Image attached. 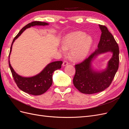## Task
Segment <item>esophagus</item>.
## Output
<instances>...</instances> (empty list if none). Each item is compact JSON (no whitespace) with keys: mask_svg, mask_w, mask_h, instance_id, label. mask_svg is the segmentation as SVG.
Segmentation results:
<instances>
[{"mask_svg":"<svg viewBox=\"0 0 129 129\" xmlns=\"http://www.w3.org/2000/svg\"><path fill=\"white\" fill-rule=\"evenodd\" d=\"M68 64H69V63H68V62L67 61H64L63 62V63H62V66H66L68 65Z\"/></svg>","mask_w":129,"mask_h":129,"instance_id":"esophagus-1","label":"esophagus"}]
</instances>
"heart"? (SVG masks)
<instances>
[{
	"label": "heart",
	"instance_id": "heart-1",
	"mask_svg": "<svg viewBox=\"0 0 129 129\" xmlns=\"http://www.w3.org/2000/svg\"><path fill=\"white\" fill-rule=\"evenodd\" d=\"M93 43L91 36L82 32L71 33L63 39V45L60 48V51L65 53L66 49H71L70 54L75 60H81L87 56Z\"/></svg>",
	"mask_w": 129,
	"mask_h": 129
}]
</instances>
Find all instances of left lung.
<instances>
[{"label":"left lung","mask_w":129,"mask_h":129,"mask_svg":"<svg viewBox=\"0 0 129 129\" xmlns=\"http://www.w3.org/2000/svg\"><path fill=\"white\" fill-rule=\"evenodd\" d=\"M102 32L97 49L81 63L75 65V74L73 84L81 92L92 94L102 91L108 88L114 79L119 66V47L111 33L105 26L99 25ZM110 52L112 57L106 68L96 71L92 63L96 57L104 53Z\"/></svg>","instance_id":"left-lung-1"}]
</instances>
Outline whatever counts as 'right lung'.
Listing matches in <instances>:
<instances>
[{
    "mask_svg": "<svg viewBox=\"0 0 129 129\" xmlns=\"http://www.w3.org/2000/svg\"><path fill=\"white\" fill-rule=\"evenodd\" d=\"M48 23L41 21H33L26 25L20 30L17 35L12 43L10 52L9 56V63L12 74L13 77L15 82L18 88L28 94L33 95H40L48 90L53 83V73L57 69L61 68L62 61H58L50 62L48 64L42 71L37 75L32 77H23L14 71L12 67L10 62V56L12 48L14 42L20 36L25 30L30 27L35 26H46Z\"/></svg>",
    "mask_w": 129,
    "mask_h": 129,
    "instance_id": "1",
    "label": "right lung"
}]
</instances>
